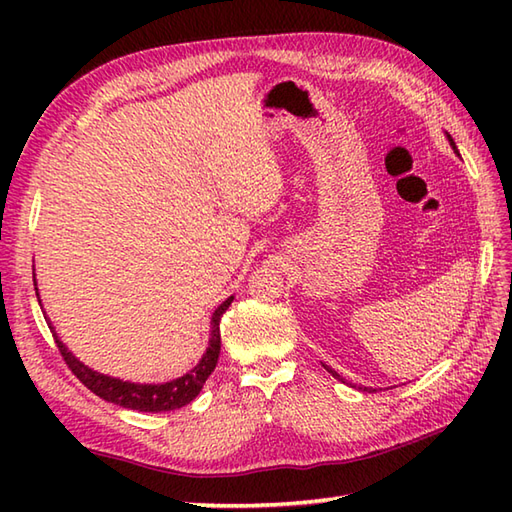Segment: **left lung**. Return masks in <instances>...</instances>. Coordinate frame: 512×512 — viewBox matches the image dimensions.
Instances as JSON below:
<instances>
[{
  "mask_svg": "<svg viewBox=\"0 0 512 512\" xmlns=\"http://www.w3.org/2000/svg\"><path fill=\"white\" fill-rule=\"evenodd\" d=\"M449 143H451V145H453V149H455V151H458V147H455V143H453V138H451V136H449ZM325 369H328V372H330V374H332V376H334V378H339V380H343V378H341V376H339V374H336V372H334V369H330V367H328V365H325ZM343 383H345V380H343Z\"/></svg>",
  "mask_w": 512,
  "mask_h": 512,
  "instance_id": "1",
  "label": "left lung"
}]
</instances>
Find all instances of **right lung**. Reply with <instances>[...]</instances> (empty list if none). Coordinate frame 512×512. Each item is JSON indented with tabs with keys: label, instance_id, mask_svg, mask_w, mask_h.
I'll return each instance as SVG.
<instances>
[{
	"label": "right lung",
	"instance_id": "obj_1",
	"mask_svg": "<svg viewBox=\"0 0 512 512\" xmlns=\"http://www.w3.org/2000/svg\"><path fill=\"white\" fill-rule=\"evenodd\" d=\"M231 301H233V297L226 299L222 306L213 312L209 350H206V354L202 356V361L195 365L191 372H187L176 380H171V383H162V385L123 383V380H118V378H110V376H103L99 372H92L90 367H85L81 361H76L72 352H68V347L59 341L57 334H52V336H54V343H57V347H59L65 365H68L72 369V374L79 378L90 391H94L99 398H103L107 402H114V405H121L125 409L154 411V413L173 411V409L189 405V402L200 394V389L204 387L206 378H209L215 369L217 356H220V343H222L220 321H222V314L226 312V308L231 306Z\"/></svg>",
	"mask_w": 512,
	"mask_h": 512
}]
</instances>
